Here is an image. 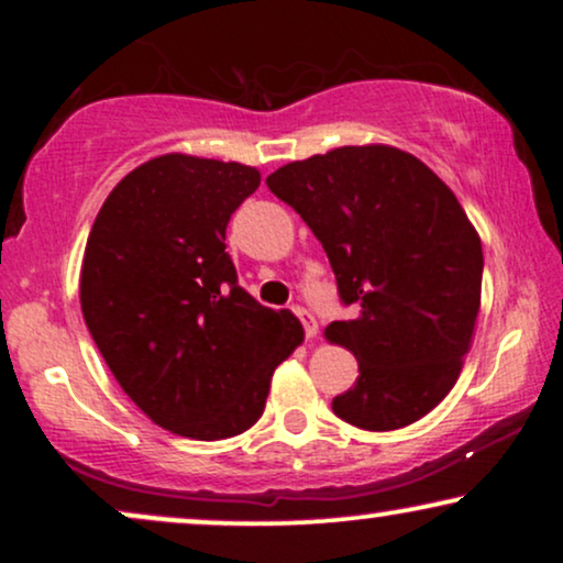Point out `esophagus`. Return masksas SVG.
I'll return each mask as SVG.
<instances>
[{"mask_svg": "<svg viewBox=\"0 0 563 563\" xmlns=\"http://www.w3.org/2000/svg\"><path fill=\"white\" fill-rule=\"evenodd\" d=\"M294 312H296V318L301 320L303 333H307V339H314L320 328H318V320L312 318V312H307V309H303V307H294Z\"/></svg>", "mask_w": 563, "mask_h": 563, "instance_id": "34e87169", "label": "esophagus"}]
</instances>
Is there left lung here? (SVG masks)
Masks as SVG:
<instances>
[{"label": "left lung", "instance_id": "left-lung-1", "mask_svg": "<svg viewBox=\"0 0 563 563\" xmlns=\"http://www.w3.org/2000/svg\"><path fill=\"white\" fill-rule=\"evenodd\" d=\"M267 187L309 224L357 309L325 328L360 365L333 412L365 431L416 423L461 376L482 303V241L455 192L389 145L294 161Z\"/></svg>", "mask_w": 563, "mask_h": 563}]
</instances>
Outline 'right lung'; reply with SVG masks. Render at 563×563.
Segmentation results:
<instances>
[{"mask_svg":"<svg viewBox=\"0 0 563 563\" xmlns=\"http://www.w3.org/2000/svg\"><path fill=\"white\" fill-rule=\"evenodd\" d=\"M254 166L166 153L102 203L81 264V312L134 405L179 437L214 442L262 418L275 367L303 341L288 309L238 286L230 217Z\"/></svg>","mask_w":563,"mask_h":563,"instance_id":"obj_1","label":"right lung"}]
</instances>
